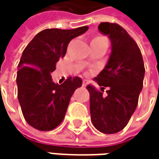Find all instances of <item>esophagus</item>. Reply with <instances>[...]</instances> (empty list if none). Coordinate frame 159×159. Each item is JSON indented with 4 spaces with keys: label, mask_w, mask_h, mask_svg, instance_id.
Listing matches in <instances>:
<instances>
[{
    "label": "esophagus",
    "mask_w": 159,
    "mask_h": 159,
    "mask_svg": "<svg viewBox=\"0 0 159 159\" xmlns=\"http://www.w3.org/2000/svg\"><path fill=\"white\" fill-rule=\"evenodd\" d=\"M86 84H87V82H86L85 80H84V81H83V86H85Z\"/></svg>",
    "instance_id": "obj_1"
}]
</instances>
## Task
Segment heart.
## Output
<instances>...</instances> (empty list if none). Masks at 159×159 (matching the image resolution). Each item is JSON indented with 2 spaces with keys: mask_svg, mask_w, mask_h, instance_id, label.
I'll return each instance as SVG.
<instances>
[{
  "mask_svg": "<svg viewBox=\"0 0 159 159\" xmlns=\"http://www.w3.org/2000/svg\"><path fill=\"white\" fill-rule=\"evenodd\" d=\"M96 39H104V38H101V37H98V38H96Z\"/></svg>",
  "mask_w": 159,
  "mask_h": 159,
  "instance_id": "obj_1",
  "label": "heart"
}]
</instances>
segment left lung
Masks as SVG:
<instances>
[{
    "label": "left lung",
    "instance_id": "1",
    "mask_svg": "<svg viewBox=\"0 0 159 159\" xmlns=\"http://www.w3.org/2000/svg\"><path fill=\"white\" fill-rule=\"evenodd\" d=\"M101 34L109 37L111 53L104 69L94 80L108 87L107 94L95 86H86L90 95V115L93 125L103 134L121 131L135 111L143 88L144 65L141 51L127 31L113 23H101Z\"/></svg>",
    "mask_w": 159,
    "mask_h": 159
}]
</instances>
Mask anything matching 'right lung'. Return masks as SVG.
Segmentation results:
<instances>
[{
    "instance_id": "add662e5",
    "label": "right lung",
    "mask_w": 159,
    "mask_h": 159,
    "mask_svg": "<svg viewBox=\"0 0 159 159\" xmlns=\"http://www.w3.org/2000/svg\"><path fill=\"white\" fill-rule=\"evenodd\" d=\"M87 29H45L24 49L17 67V98L26 122L33 128L51 131L63 120L82 79L69 77L60 84L52 81L50 74L55 71L56 62L65 56L69 42Z\"/></svg>"
}]
</instances>
